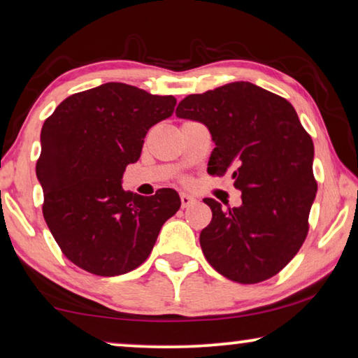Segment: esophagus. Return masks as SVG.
<instances>
[{"instance_id":"esophagus-1","label":"esophagus","mask_w":358,"mask_h":358,"mask_svg":"<svg viewBox=\"0 0 358 358\" xmlns=\"http://www.w3.org/2000/svg\"><path fill=\"white\" fill-rule=\"evenodd\" d=\"M196 201V199H194V196L189 195V194H180V206L182 208H189V206H192Z\"/></svg>"}]
</instances>
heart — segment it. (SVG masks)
Masks as SVG:
<instances>
[{
	"label": "heart",
	"instance_id": "1",
	"mask_svg": "<svg viewBox=\"0 0 358 358\" xmlns=\"http://www.w3.org/2000/svg\"><path fill=\"white\" fill-rule=\"evenodd\" d=\"M184 182H185V184H187V182H189V180H187V179H184Z\"/></svg>",
	"mask_w": 358,
	"mask_h": 358
}]
</instances>
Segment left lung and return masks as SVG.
I'll list each match as a JSON object with an SVG mask.
<instances>
[{
  "instance_id": "obj_1",
  "label": "left lung",
  "mask_w": 358,
  "mask_h": 358,
  "mask_svg": "<svg viewBox=\"0 0 358 358\" xmlns=\"http://www.w3.org/2000/svg\"><path fill=\"white\" fill-rule=\"evenodd\" d=\"M176 116L208 127L215 150L211 176L231 174L242 203L222 208L215 199L200 245L211 266L241 284L278 274L300 250L317 195L313 142L286 98L250 82H232L189 95Z\"/></svg>"
}]
</instances>
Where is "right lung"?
<instances>
[{
    "mask_svg": "<svg viewBox=\"0 0 358 358\" xmlns=\"http://www.w3.org/2000/svg\"><path fill=\"white\" fill-rule=\"evenodd\" d=\"M173 95L108 82L59 103L41 127L37 178L43 217L69 260L96 276H119L147 260L178 192H126V166L141 158L148 129L173 115Z\"/></svg>",
    "mask_w": 358,
    "mask_h": 358,
    "instance_id": "right-lung-1",
    "label": "right lung"
}]
</instances>
